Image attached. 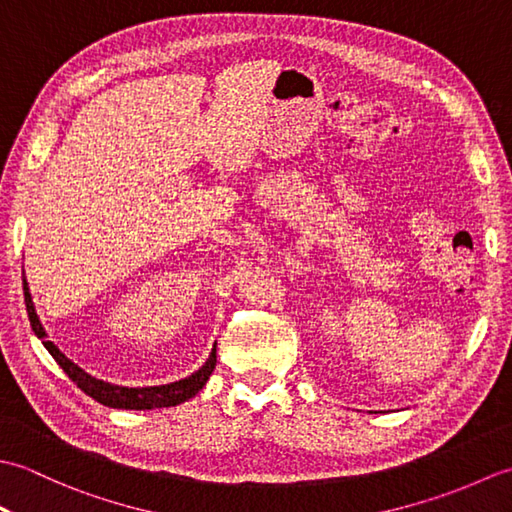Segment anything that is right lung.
Wrapping results in <instances>:
<instances>
[{"mask_svg": "<svg viewBox=\"0 0 512 512\" xmlns=\"http://www.w3.org/2000/svg\"><path fill=\"white\" fill-rule=\"evenodd\" d=\"M21 281H24V301H26V310H28V319L32 325V332H35L37 339L43 341L46 350L52 354L54 361L59 363V367L63 369L68 378H72V383L79 387L81 391H85L90 398H94L96 402H101L105 407L112 409H160V407H176L180 402L193 398L198 391H202V387L206 385V380L211 378L213 369L217 365V350L213 345V350L206 358V363L193 372L191 376L176 380V383H167V385H154V387H123V385H112L105 383V380L96 378L92 374L85 372L76 363H72L68 356H65L57 345L52 341H46V328H43L39 321V314L35 310V303H32V295L26 281V273L21 268Z\"/></svg>", "mask_w": 512, "mask_h": 512, "instance_id": "1", "label": "right lung"}]
</instances>
